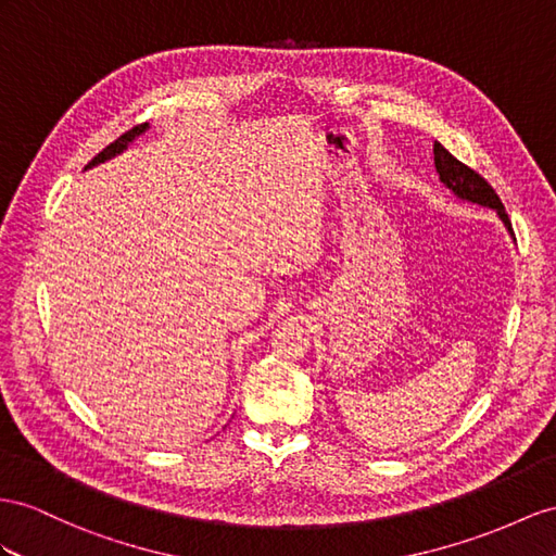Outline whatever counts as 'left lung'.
Listing matches in <instances>:
<instances>
[{"label": "left lung", "instance_id": "8db88e82", "mask_svg": "<svg viewBox=\"0 0 556 556\" xmlns=\"http://www.w3.org/2000/svg\"><path fill=\"white\" fill-rule=\"evenodd\" d=\"M434 166H437L439 180L444 182L448 190H453L460 199H467V202L495 208L497 216L503 218L507 230L511 232V223L505 213L501 197L495 194V190L491 188L486 178H481L475 168H469L467 164L455 160V156L441 146V142H434Z\"/></svg>", "mask_w": 556, "mask_h": 556}]
</instances>
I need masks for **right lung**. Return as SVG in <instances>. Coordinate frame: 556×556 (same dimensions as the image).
Masks as SVG:
<instances>
[{"mask_svg": "<svg viewBox=\"0 0 556 556\" xmlns=\"http://www.w3.org/2000/svg\"><path fill=\"white\" fill-rule=\"evenodd\" d=\"M148 129V124H138V126H134V129H129L126 134H122L115 142H110V146L103 150V152H98L93 160L87 164V168H91V166H96V164H101V162H105V160H110V156H115V154H119L122 150H126V146H129V142L136 138V136H140L142 131Z\"/></svg>", "mask_w": 556, "mask_h": 556, "instance_id": "1", "label": "right lung"}]
</instances>
